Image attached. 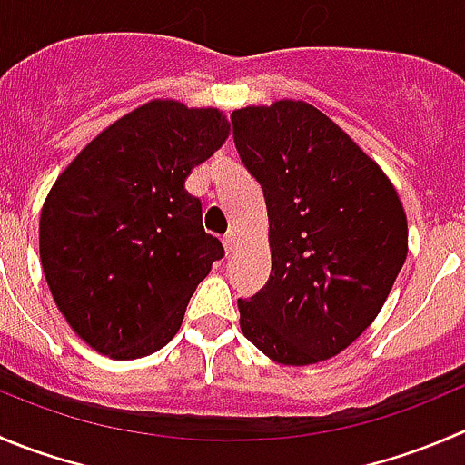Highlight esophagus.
I'll return each instance as SVG.
<instances>
[{
	"mask_svg": "<svg viewBox=\"0 0 465 465\" xmlns=\"http://www.w3.org/2000/svg\"><path fill=\"white\" fill-rule=\"evenodd\" d=\"M221 242H223L225 255H230V253H232V251H235V246H237V237L232 235V232H228V235H225L223 240H221Z\"/></svg>",
	"mask_w": 465,
	"mask_h": 465,
	"instance_id": "34e87169",
	"label": "esophagus"
}]
</instances>
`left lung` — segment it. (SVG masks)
<instances>
[{
  "label": "left lung",
  "instance_id": "left-lung-1",
  "mask_svg": "<svg viewBox=\"0 0 465 465\" xmlns=\"http://www.w3.org/2000/svg\"><path fill=\"white\" fill-rule=\"evenodd\" d=\"M269 214L272 273L237 299L242 333L272 361L312 365L379 315L409 251L400 196L379 163L312 104L230 114Z\"/></svg>",
  "mask_w": 465,
  "mask_h": 465
}]
</instances>
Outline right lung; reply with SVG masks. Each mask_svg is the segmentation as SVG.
I'll use <instances>...</instances> for the list:
<instances>
[{"instance_id": "add662e5", "label": "right lung", "mask_w": 465, "mask_h": 465, "mask_svg": "<svg viewBox=\"0 0 465 465\" xmlns=\"http://www.w3.org/2000/svg\"><path fill=\"white\" fill-rule=\"evenodd\" d=\"M219 109L153 100L100 132L56 178L41 212V262L74 333L116 361L178 333L196 285L223 258L184 189L228 139Z\"/></svg>"}]
</instances>
